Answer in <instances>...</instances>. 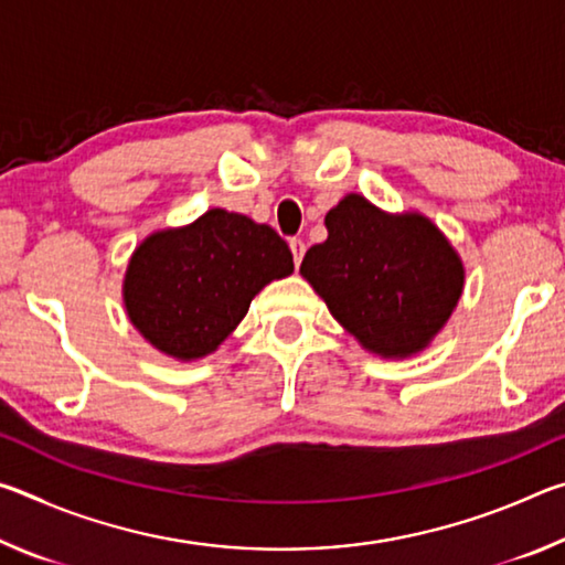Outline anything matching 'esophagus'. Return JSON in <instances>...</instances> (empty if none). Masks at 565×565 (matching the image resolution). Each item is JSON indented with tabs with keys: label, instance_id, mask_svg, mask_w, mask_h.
<instances>
[{
	"label": "esophagus",
	"instance_id": "obj_1",
	"mask_svg": "<svg viewBox=\"0 0 565 565\" xmlns=\"http://www.w3.org/2000/svg\"><path fill=\"white\" fill-rule=\"evenodd\" d=\"M289 246H291V254H294V264H296V269H299V266H301V259H303L306 246H303L301 238H291Z\"/></svg>",
	"mask_w": 565,
	"mask_h": 565
}]
</instances>
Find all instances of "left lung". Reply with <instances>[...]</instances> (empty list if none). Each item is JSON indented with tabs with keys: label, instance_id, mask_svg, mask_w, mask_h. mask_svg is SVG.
Segmentation results:
<instances>
[{
	"label": "left lung",
	"instance_id": "1",
	"mask_svg": "<svg viewBox=\"0 0 565 565\" xmlns=\"http://www.w3.org/2000/svg\"><path fill=\"white\" fill-rule=\"evenodd\" d=\"M329 238L301 262L343 329L379 356H411L456 309L463 264L420 214L388 216L359 194L327 214Z\"/></svg>",
	"mask_w": 565,
	"mask_h": 565
}]
</instances>
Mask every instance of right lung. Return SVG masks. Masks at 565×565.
Masks as SVG:
<instances>
[{
  "label": "right lung",
  "instance_id": "add662e5",
  "mask_svg": "<svg viewBox=\"0 0 565 565\" xmlns=\"http://www.w3.org/2000/svg\"><path fill=\"white\" fill-rule=\"evenodd\" d=\"M291 271L294 256L271 226L212 209L184 228L151 234L134 252L124 303L151 347L191 361L212 353L254 296Z\"/></svg>",
  "mask_w": 565,
  "mask_h": 565
}]
</instances>
